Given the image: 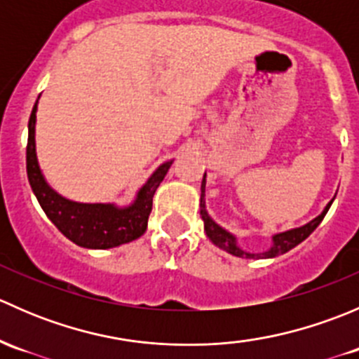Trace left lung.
<instances>
[{"mask_svg": "<svg viewBox=\"0 0 359 359\" xmlns=\"http://www.w3.org/2000/svg\"><path fill=\"white\" fill-rule=\"evenodd\" d=\"M205 186H206V173L203 175L201 198H200V213H201L203 222H205L206 236H208V240L212 241L215 247L226 250L227 253H231V255H234V257H241V259H274V257L283 255V253H287L288 250L295 248L297 245L302 243V241L306 240V238L309 236V234L313 233L318 226H320V222L323 220V217L327 215L328 208H330V205L335 200L334 198V200L328 203V205L323 208V212H321L316 219L311 220V222L304 224V226H300V227H295V229L285 231V233L274 234L273 245H271L266 252L252 253V252H247V250L241 248L240 245H238V238L234 236L233 233H229L227 229H224L222 226H219V224H217L215 220L208 215V212H206V205H205Z\"/></svg>", "mask_w": 359, "mask_h": 359, "instance_id": "8db88e82", "label": "left lung"}]
</instances>
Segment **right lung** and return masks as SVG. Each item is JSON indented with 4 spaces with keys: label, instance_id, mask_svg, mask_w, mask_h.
<instances>
[{
    "label": "right lung",
    "instance_id": "obj_1",
    "mask_svg": "<svg viewBox=\"0 0 359 359\" xmlns=\"http://www.w3.org/2000/svg\"><path fill=\"white\" fill-rule=\"evenodd\" d=\"M36 111L38 100L29 118L27 137V179L43 212L57 229L78 247L107 250L130 243L142 236L153 210V196L165 179L173 159L165 161L153 172L128 206L114 203H78L60 196L46 182L36 156Z\"/></svg>",
    "mask_w": 359,
    "mask_h": 359
}]
</instances>
